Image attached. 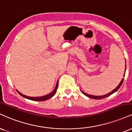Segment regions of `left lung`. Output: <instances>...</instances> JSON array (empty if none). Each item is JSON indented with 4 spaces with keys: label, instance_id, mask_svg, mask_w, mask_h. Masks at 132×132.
Here are the masks:
<instances>
[{
    "label": "left lung",
    "instance_id": "obj_1",
    "mask_svg": "<svg viewBox=\"0 0 132 132\" xmlns=\"http://www.w3.org/2000/svg\"><path fill=\"white\" fill-rule=\"evenodd\" d=\"M125 67H126V65H125ZM125 71H126V68H125ZM124 76H125V74H124V75H123V77H124ZM123 78H122V80H121V81L120 82V83H119L118 86H117V87L115 88V89H113V90L111 91V92L109 93H108V94H104V95H103V96L90 95V94H88L87 93H85L84 91H81V90H80V91H81V92L82 93H83V94H85V95L86 96H87V97H89V98L94 99V100H101V99L105 98V97L109 96L110 95H111V94H112L116 92V91H117L119 89V88H120V86H121L122 84V83H123Z\"/></svg>",
    "mask_w": 132,
    "mask_h": 132
}]
</instances>
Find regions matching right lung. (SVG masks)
<instances>
[{
	"mask_svg": "<svg viewBox=\"0 0 132 132\" xmlns=\"http://www.w3.org/2000/svg\"><path fill=\"white\" fill-rule=\"evenodd\" d=\"M57 88H58V80H57V83H56V85H55V88H54V89L52 91V92L50 93H49V94H46V95L43 96H40V97H30V96H27L24 95V94H21V93H20L18 90H16V91H17V92H18V93H19L20 95L21 96L25 97V98L28 99V100H32V101H43L47 100L48 99L51 98V97H52V96H53L54 94H55V93H56Z\"/></svg>",
	"mask_w": 132,
	"mask_h": 132,
	"instance_id": "1",
	"label": "right lung"
}]
</instances>
